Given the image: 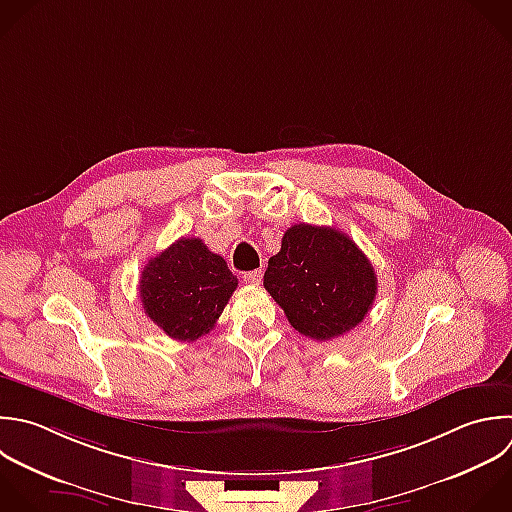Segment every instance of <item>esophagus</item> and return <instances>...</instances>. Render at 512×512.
<instances>
[{
    "mask_svg": "<svg viewBox=\"0 0 512 512\" xmlns=\"http://www.w3.org/2000/svg\"><path fill=\"white\" fill-rule=\"evenodd\" d=\"M244 282L246 284H260L262 280V270H250V272H244Z\"/></svg>",
    "mask_w": 512,
    "mask_h": 512,
    "instance_id": "34e87169",
    "label": "esophagus"
}]
</instances>
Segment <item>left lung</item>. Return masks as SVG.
Here are the masks:
<instances>
[{"label":"left lung","mask_w":512,"mask_h":512,"mask_svg":"<svg viewBox=\"0 0 512 512\" xmlns=\"http://www.w3.org/2000/svg\"><path fill=\"white\" fill-rule=\"evenodd\" d=\"M376 274L364 252L328 226L294 224L268 260L264 288L294 330L332 340L358 326L376 298Z\"/></svg>","instance_id":"left-lung-1"}]
</instances>
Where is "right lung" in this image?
I'll list each match as a JSON object with an SVG mask.
<instances>
[{
    "label": "right lung",
    "mask_w": 512,
    "mask_h": 512,
    "mask_svg": "<svg viewBox=\"0 0 512 512\" xmlns=\"http://www.w3.org/2000/svg\"><path fill=\"white\" fill-rule=\"evenodd\" d=\"M238 278L200 238H180L152 258L140 276L144 312L170 338L194 342L208 334Z\"/></svg>",
    "instance_id": "add662e5"
}]
</instances>
